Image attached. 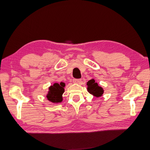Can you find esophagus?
I'll use <instances>...</instances> for the list:
<instances>
[{"label":"esophagus","mask_w":150,"mask_h":150,"mask_svg":"<svg viewBox=\"0 0 150 150\" xmlns=\"http://www.w3.org/2000/svg\"><path fill=\"white\" fill-rule=\"evenodd\" d=\"M73 81H74V83H80V82H81V79H74L73 80Z\"/></svg>","instance_id":"obj_1"}]
</instances>
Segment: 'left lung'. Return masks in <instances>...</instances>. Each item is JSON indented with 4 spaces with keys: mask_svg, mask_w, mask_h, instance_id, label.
Returning a JSON list of instances; mask_svg holds the SVG:
<instances>
[{
    "mask_svg": "<svg viewBox=\"0 0 150 150\" xmlns=\"http://www.w3.org/2000/svg\"><path fill=\"white\" fill-rule=\"evenodd\" d=\"M86 85H88L87 90L88 92L93 95L95 96L98 97V96L102 95L103 93V88L98 85V83H96L95 80H90L87 82Z\"/></svg>",
    "mask_w": 150,
    "mask_h": 150,
    "instance_id": "8db88e82",
    "label": "left lung"
}]
</instances>
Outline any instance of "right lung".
<instances>
[{
    "label": "right lung",
    "instance_id": "right-lung-1",
    "mask_svg": "<svg viewBox=\"0 0 150 150\" xmlns=\"http://www.w3.org/2000/svg\"><path fill=\"white\" fill-rule=\"evenodd\" d=\"M65 84L61 82L60 84L55 83L49 88V92L47 97L53 103H60L62 101V95L64 93Z\"/></svg>",
    "mask_w": 150,
    "mask_h": 150
}]
</instances>
